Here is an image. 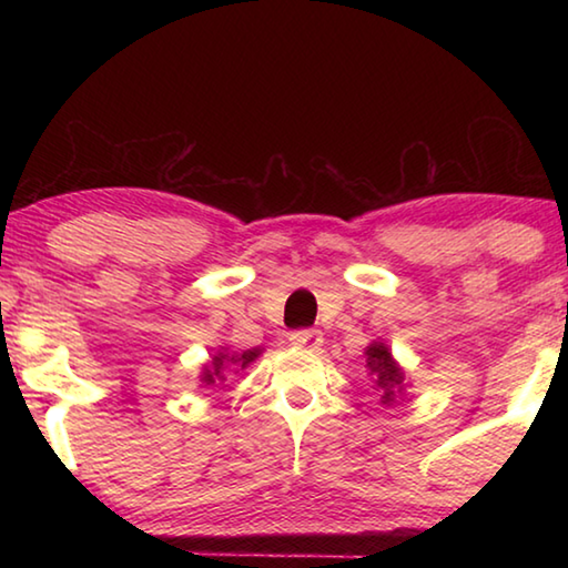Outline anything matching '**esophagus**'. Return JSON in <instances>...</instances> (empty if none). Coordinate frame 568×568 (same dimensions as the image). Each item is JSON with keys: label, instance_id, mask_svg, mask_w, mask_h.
Segmentation results:
<instances>
[{"label": "esophagus", "instance_id": "obj_1", "mask_svg": "<svg viewBox=\"0 0 568 568\" xmlns=\"http://www.w3.org/2000/svg\"><path fill=\"white\" fill-rule=\"evenodd\" d=\"M291 343L297 345V348L318 351L321 345H323V333L321 331H293L291 333Z\"/></svg>", "mask_w": 568, "mask_h": 568}]
</instances>
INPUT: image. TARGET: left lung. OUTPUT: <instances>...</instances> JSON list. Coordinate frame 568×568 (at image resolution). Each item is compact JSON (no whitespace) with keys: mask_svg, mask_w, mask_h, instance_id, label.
<instances>
[{"mask_svg":"<svg viewBox=\"0 0 568 568\" xmlns=\"http://www.w3.org/2000/svg\"><path fill=\"white\" fill-rule=\"evenodd\" d=\"M365 355V371L373 381V390L381 396L383 406H393L398 398H403L406 393V371L403 365L393 358L390 348L383 341H373L368 348L363 351Z\"/></svg>","mask_w":568,"mask_h":568,"instance_id":"1","label":"left lung"}]
</instances>
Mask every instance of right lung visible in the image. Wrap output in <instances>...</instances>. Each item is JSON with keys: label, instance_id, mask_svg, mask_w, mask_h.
Here are the masks:
<instances>
[{"label": "right lung", "instance_id": "obj_1", "mask_svg": "<svg viewBox=\"0 0 568 568\" xmlns=\"http://www.w3.org/2000/svg\"><path fill=\"white\" fill-rule=\"evenodd\" d=\"M265 348H250L243 353H235L230 348H220L215 355H210V361L203 365V371H200V386L207 388V386H215L220 381L223 383L227 378L230 371H245L250 363H255L261 358Z\"/></svg>", "mask_w": 568, "mask_h": 568}]
</instances>
